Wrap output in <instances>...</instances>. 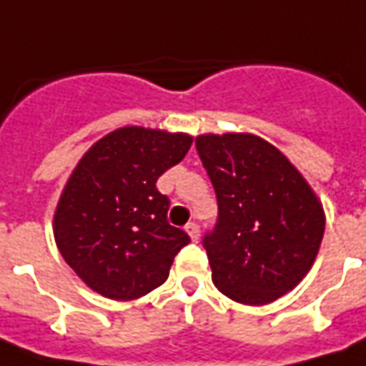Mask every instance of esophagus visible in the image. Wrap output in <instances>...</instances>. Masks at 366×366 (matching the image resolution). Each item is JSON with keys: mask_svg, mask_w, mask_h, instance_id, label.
<instances>
[{"mask_svg": "<svg viewBox=\"0 0 366 366\" xmlns=\"http://www.w3.org/2000/svg\"><path fill=\"white\" fill-rule=\"evenodd\" d=\"M186 232H188V236L192 239H199V227L195 222H188L186 224Z\"/></svg>", "mask_w": 366, "mask_h": 366, "instance_id": "obj_1", "label": "esophagus"}]
</instances>
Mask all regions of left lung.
Segmentation results:
<instances>
[{
  "label": "left lung",
  "mask_w": 366,
  "mask_h": 366,
  "mask_svg": "<svg viewBox=\"0 0 366 366\" xmlns=\"http://www.w3.org/2000/svg\"><path fill=\"white\" fill-rule=\"evenodd\" d=\"M195 149L219 217L203 238L213 284L230 300L267 305L303 280L325 234L319 197L294 164L253 134H203Z\"/></svg>",
  "instance_id": "left-lung-1"
}]
</instances>
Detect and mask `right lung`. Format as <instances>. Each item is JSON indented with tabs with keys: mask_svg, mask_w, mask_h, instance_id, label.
<instances>
[{
	"mask_svg": "<svg viewBox=\"0 0 366 366\" xmlns=\"http://www.w3.org/2000/svg\"><path fill=\"white\" fill-rule=\"evenodd\" d=\"M192 136L124 127L84 153L53 217L66 264L103 297L138 300L169 278L189 236L169 224L157 178L180 163Z\"/></svg>",
	"mask_w": 366,
	"mask_h": 366,
	"instance_id": "1",
	"label": "right lung"
}]
</instances>
